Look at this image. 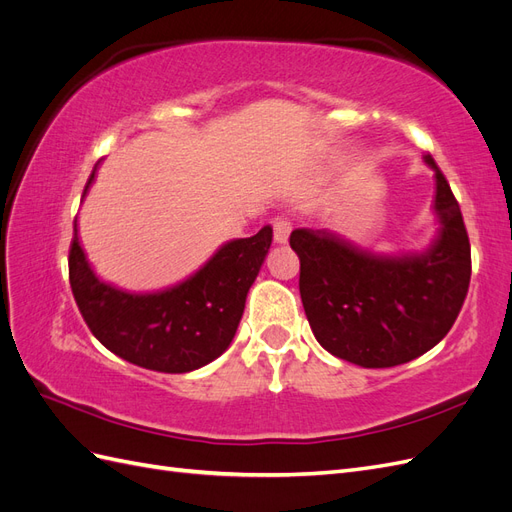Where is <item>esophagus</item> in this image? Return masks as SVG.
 <instances>
[{
	"mask_svg": "<svg viewBox=\"0 0 512 512\" xmlns=\"http://www.w3.org/2000/svg\"><path fill=\"white\" fill-rule=\"evenodd\" d=\"M271 226H273V237L277 243H286L288 237H290V230H292V224L288 218H284V215H275V218L271 220Z\"/></svg>",
	"mask_w": 512,
	"mask_h": 512,
	"instance_id": "esophagus-1",
	"label": "esophagus"
}]
</instances>
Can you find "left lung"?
Segmentation results:
<instances>
[{
    "label": "left lung",
    "instance_id": "1",
    "mask_svg": "<svg viewBox=\"0 0 512 512\" xmlns=\"http://www.w3.org/2000/svg\"><path fill=\"white\" fill-rule=\"evenodd\" d=\"M442 232L421 256L380 258L331 232L297 228L305 314L324 350L361 367H395L425 354L451 331L466 301L472 256L457 198L431 153Z\"/></svg>",
    "mask_w": 512,
    "mask_h": 512
}]
</instances>
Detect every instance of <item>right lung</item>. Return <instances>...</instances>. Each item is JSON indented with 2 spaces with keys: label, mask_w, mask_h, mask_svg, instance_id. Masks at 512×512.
Instances as JSON below:
<instances>
[{
  "label": "right lung",
  "mask_w": 512,
  "mask_h": 512,
  "mask_svg": "<svg viewBox=\"0 0 512 512\" xmlns=\"http://www.w3.org/2000/svg\"><path fill=\"white\" fill-rule=\"evenodd\" d=\"M91 170L83 194L96 175ZM273 241L271 226L226 243L190 280L156 294H130L102 284L76 237L70 243V288L98 342L121 359L164 374H185L228 348Z\"/></svg>",
  "instance_id": "1"
}]
</instances>
